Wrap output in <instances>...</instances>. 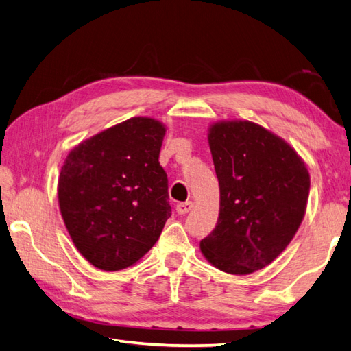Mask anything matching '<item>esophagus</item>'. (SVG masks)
Instances as JSON below:
<instances>
[{
	"mask_svg": "<svg viewBox=\"0 0 351 351\" xmlns=\"http://www.w3.org/2000/svg\"><path fill=\"white\" fill-rule=\"evenodd\" d=\"M193 206H195V204H193L191 200H189V202H181V204L176 205V211H178V214H181V215L187 214L193 210Z\"/></svg>",
	"mask_w": 351,
	"mask_h": 351,
	"instance_id": "obj_1",
	"label": "esophagus"
}]
</instances>
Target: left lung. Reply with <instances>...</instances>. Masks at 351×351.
Returning <instances> with one entry per match:
<instances>
[{"instance_id":"left-lung-1","label":"left lung","mask_w":351,"mask_h":351,"mask_svg":"<svg viewBox=\"0 0 351 351\" xmlns=\"http://www.w3.org/2000/svg\"><path fill=\"white\" fill-rule=\"evenodd\" d=\"M220 187L219 220L200 252L219 270L250 274L271 264L306 213L309 171L285 140L250 121L208 128Z\"/></svg>"}]
</instances>
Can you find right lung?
<instances>
[{
  "label": "right lung",
  "instance_id": "1",
  "mask_svg": "<svg viewBox=\"0 0 351 351\" xmlns=\"http://www.w3.org/2000/svg\"><path fill=\"white\" fill-rule=\"evenodd\" d=\"M166 125L131 117L81 141L58 176V206L78 252L104 271L128 268L160 238L170 217L158 156Z\"/></svg>",
  "mask_w": 351,
  "mask_h": 351
}]
</instances>
